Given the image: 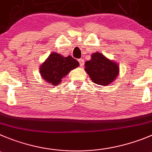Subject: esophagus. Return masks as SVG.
<instances>
[{"instance_id": "obj_1", "label": "esophagus", "mask_w": 152, "mask_h": 152, "mask_svg": "<svg viewBox=\"0 0 152 152\" xmlns=\"http://www.w3.org/2000/svg\"><path fill=\"white\" fill-rule=\"evenodd\" d=\"M79 65H80V66H84L85 61H84V60H83V58L79 59Z\"/></svg>"}]
</instances>
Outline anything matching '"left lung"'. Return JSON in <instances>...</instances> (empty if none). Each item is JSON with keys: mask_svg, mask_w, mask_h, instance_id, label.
I'll list each match as a JSON object with an SVG mask.
<instances>
[{"mask_svg": "<svg viewBox=\"0 0 152 152\" xmlns=\"http://www.w3.org/2000/svg\"><path fill=\"white\" fill-rule=\"evenodd\" d=\"M86 71L92 82L100 86L110 85L119 73L118 64L109 60L103 54L96 52L91 55V59L85 64Z\"/></svg>", "mask_w": 152, "mask_h": 152, "instance_id": "8db88e82", "label": "left lung"}]
</instances>
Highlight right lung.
I'll use <instances>...</instances> for the list:
<instances>
[{
  "instance_id": "1",
  "label": "right lung",
  "mask_w": 152,
  "mask_h": 152,
  "mask_svg": "<svg viewBox=\"0 0 152 152\" xmlns=\"http://www.w3.org/2000/svg\"><path fill=\"white\" fill-rule=\"evenodd\" d=\"M79 65V62L70 55L63 57L60 54L53 52L41 65L40 73L45 80L52 86H55L59 84L61 79L71 69H75Z\"/></svg>"
}]
</instances>
